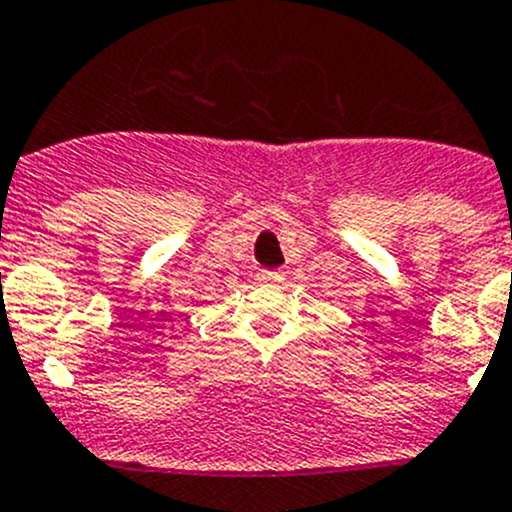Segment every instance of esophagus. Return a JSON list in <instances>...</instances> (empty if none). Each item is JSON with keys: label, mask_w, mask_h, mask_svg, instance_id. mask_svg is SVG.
<instances>
[{"label": "esophagus", "mask_w": 512, "mask_h": 512, "mask_svg": "<svg viewBox=\"0 0 512 512\" xmlns=\"http://www.w3.org/2000/svg\"><path fill=\"white\" fill-rule=\"evenodd\" d=\"M259 279L264 281V284H279V281L284 279V274H281V271H261Z\"/></svg>", "instance_id": "esophagus-1"}]
</instances>
